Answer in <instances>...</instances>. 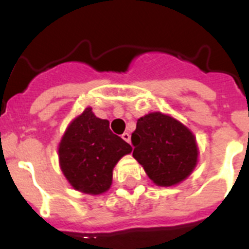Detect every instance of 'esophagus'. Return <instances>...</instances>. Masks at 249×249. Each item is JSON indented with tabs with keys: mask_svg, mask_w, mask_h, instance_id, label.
Wrapping results in <instances>:
<instances>
[{
	"mask_svg": "<svg viewBox=\"0 0 249 249\" xmlns=\"http://www.w3.org/2000/svg\"><path fill=\"white\" fill-rule=\"evenodd\" d=\"M122 138H123V140H124V141H126L127 143H129V141H131V136H129V133H123Z\"/></svg>",
	"mask_w": 249,
	"mask_h": 249,
	"instance_id": "obj_1",
	"label": "esophagus"
}]
</instances>
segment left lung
Returning <instances> with one entry per match:
<instances>
[{
  "mask_svg": "<svg viewBox=\"0 0 249 249\" xmlns=\"http://www.w3.org/2000/svg\"><path fill=\"white\" fill-rule=\"evenodd\" d=\"M131 141L133 157L157 186L179 183L197 164L198 149L192 132L160 112L141 117Z\"/></svg>",
  "mask_w": 249,
  "mask_h": 249,
  "instance_id": "obj_1",
  "label": "left lung"
}]
</instances>
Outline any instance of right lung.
<instances>
[{
    "label": "right lung",
    "instance_id": "add662e5",
    "mask_svg": "<svg viewBox=\"0 0 249 249\" xmlns=\"http://www.w3.org/2000/svg\"><path fill=\"white\" fill-rule=\"evenodd\" d=\"M132 147L114 135L107 120L86 108L66 129L58 155L63 175L74 190L100 195L109 190L112 171Z\"/></svg>",
    "mask_w": 249,
    "mask_h": 249
}]
</instances>
